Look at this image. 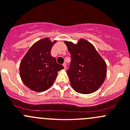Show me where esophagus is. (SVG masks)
Masks as SVG:
<instances>
[{"instance_id": "esophagus-1", "label": "esophagus", "mask_w": 130, "mask_h": 130, "mask_svg": "<svg viewBox=\"0 0 130 130\" xmlns=\"http://www.w3.org/2000/svg\"><path fill=\"white\" fill-rule=\"evenodd\" d=\"M63 67H64V69H66L67 68V64L65 63H64L63 64Z\"/></svg>"}]
</instances>
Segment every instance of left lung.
<instances>
[{
    "instance_id": "1",
    "label": "left lung",
    "mask_w": 130,
    "mask_h": 130,
    "mask_svg": "<svg viewBox=\"0 0 130 130\" xmlns=\"http://www.w3.org/2000/svg\"><path fill=\"white\" fill-rule=\"evenodd\" d=\"M65 43L71 57L67 73L73 89L82 94L96 91L106 77L105 61L86 40L80 39L77 44L67 41Z\"/></svg>"
}]
</instances>
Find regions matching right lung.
<instances>
[{"label": "right lung", "instance_id": "1", "mask_svg": "<svg viewBox=\"0 0 130 130\" xmlns=\"http://www.w3.org/2000/svg\"><path fill=\"white\" fill-rule=\"evenodd\" d=\"M56 41L43 39L31 46L20 65V77L24 84L35 91H44L52 86L57 72L63 69L51 55Z\"/></svg>", "mask_w": 130, "mask_h": 130}]
</instances>
